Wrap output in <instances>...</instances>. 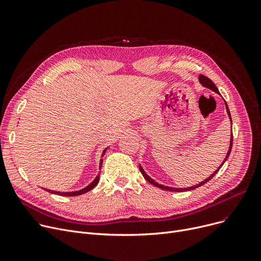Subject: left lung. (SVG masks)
Masks as SVG:
<instances>
[{
  "instance_id": "8db88e82",
  "label": "left lung",
  "mask_w": 261,
  "mask_h": 261,
  "mask_svg": "<svg viewBox=\"0 0 261 261\" xmlns=\"http://www.w3.org/2000/svg\"><path fill=\"white\" fill-rule=\"evenodd\" d=\"M199 80H200V82H201V85L203 86V87H206V88H208V89H211V90H213L214 92H216V93H218V94H220L219 93V91H218V89H217V87L215 86V84L214 82L208 78V77H206V76H204V75H200L199 76ZM225 106H226V111H227V114H228V116H229V119H230V121H231V117H230V113H229V110H228V107H227V105H226V102H225ZM231 138H230V143H229V149H228V152H227V154H226V158H225V160L223 161V163L221 164V166L219 167L210 177H207L206 180H204L203 182H201V183H199V184H197L196 186H191V187H188V188H173V187H168V186H164V185H161V184H159V183H156V182H154L151 177H150L145 171H144V169L142 168V166L140 165V170H141V172H142V174H143V176L145 177V179L149 182V183H151L152 185H154V186H156V187H159V188H161V189H164V190H169V191H176V193H181V191H187V190H193V189H196V188H198V187H200V186H202V185H204L205 183H207L212 177L219 171V169H220L221 167H222V165L224 164V162L228 159V155H229V153H230V151H231V147H232V132H231Z\"/></svg>"
}]
</instances>
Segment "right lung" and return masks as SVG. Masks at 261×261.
<instances>
[{"label":"right lung","instance_id":"1","mask_svg":"<svg viewBox=\"0 0 261 261\" xmlns=\"http://www.w3.org/2000/svg\"><path fill=\"white\" fill-rule=\"evenodd\" d=\"M106 150L107 149H105L103 150V153H102V155L101 156H103L105 155V152H106ZM101 165H102V160H100V164H99V168H101ZM99 182V174L95 177V180L90 184V185H88L87 187H85L84 189H80V190H78V191H70V193H61V191H54V190H50V189H46L48 193H50V194H56V195H59V196H64V197H74V196H79V195H82V194H86V193H88V191H90L91 189H93L96 185H97V183Z\"/></svg>","mask_w":261,"mask_h":261}]
</instances>
